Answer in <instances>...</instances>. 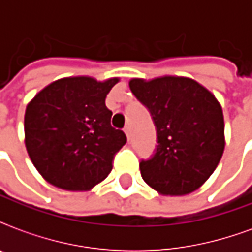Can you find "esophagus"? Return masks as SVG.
I'll list each match as a JSON object with an SVG mask.
<instances>
[{
	"mask_svg": "<svg viewBox=\"0 0 252 252\" xmlns=\"http://www.w3.org/2000/svg\"><path fill=\"white\" fill-rule=\"evenodd\" d=\"M124 132H126L128 140H130V136H132V129H130L129 124H126V126H124Z\"/></svg>",
	"mask_w": 252,
	"mask_h": 252,
	"instance_id": "34e87169",
	"label": "esophagus"
}]
</instances>
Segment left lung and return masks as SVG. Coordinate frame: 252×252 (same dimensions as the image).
<instances>
[{
    "mask_svg": "<svg viewBox=\"0 0 252 252\" xmlns=\"http://www.w3.org/2000/svg\"><path fill=\"white\" fill-rule=\"evenodd\" d=\"M150 112L157 144L140 162L142 179L162 195L191 193L213 174L225 148L222 108L211 91L186 77L130 80Z\"/></svg>",
    "mask_w": 252,
    "mask_h": 252,
    "instance_id": "1",
    "label": "left lung"
}]
</instances>
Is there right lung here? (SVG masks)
Here are the masks:
<instances>
[{"mask_svg": "<svg viewBox=\"0 0 252 252\" xmlns=\"http://www.w3.org/2000/svg\"><path fill=\"white\" fill-rule=\"evenodd\" d=\"M118 78L98 82L69 77L44 87L25 114L26 149L47 182L68 191H87L112 170L126 142L111 126L106 96Z\"/></svg>", "mask_w": 252, "mask_h": 252, "instance_id": "add662e5", "label": "right lung"}]
</instances>
